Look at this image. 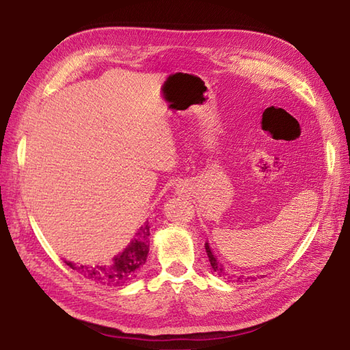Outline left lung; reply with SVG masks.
Returning a JSON list of instances; mask_svg holds the SVG:
<instances>
[{
    "label": "left lung",
    "mask_w": 350,
    "mask_h": 350,
    "mask_svg": "<svg viewBox=\"0 0 350 350\" xmlns=\"http://www.w3.org/2000/svg\"><path fill=\"white\" fill-rule=\"evenodd\" d=\"M204 250H206V254H208V258H209L212 270H214L219 278H224V279H227V280H232V282H246V280L250 279V278H245L243 275L237 276V275H234V273H228V271H227L223 266H221V262L214 257V254H212L208 242L204 243Z\"/></svg>",
    "instance_id": "obj_1"
}]
</instances>
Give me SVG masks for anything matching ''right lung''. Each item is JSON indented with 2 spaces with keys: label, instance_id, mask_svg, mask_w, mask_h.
<instances>
[{
  "label": "right lung",
  "instance_id": "right-lung-1",
  "mask_svg": "<svg viewBox=\"0 0 350 350\" xmlns=\"http://www.w3.org/2000/svg\"><path fill=\"white\" fill-rule=\"evenodd\" d=\"M150 251V226L144 224L135 234V239L126 246L124 251L117 254L107 264L98 266H84L65 261L66 266L79 271L81 276L93 280L99 285L123 286L138 276L141 267L146 264Z\"/></svg>",
  "mask_w": 350,
  "mask_h": 350
}]
</instances>
